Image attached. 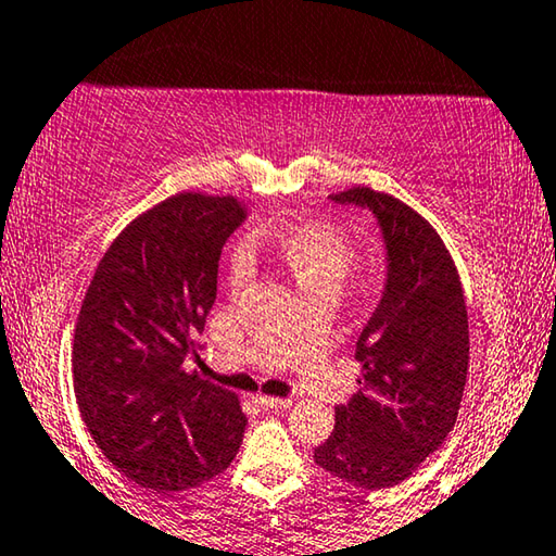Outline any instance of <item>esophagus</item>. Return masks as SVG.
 I'll list each match as a JSON object with an SVG mask.
<instances>
[{"label":"esophagus","mask_w":556,"mask_h":556,"mask_svg":"<svg viewBox=\"0 0 556 556\" xmlns=\"http://www.w3.org/2000/svg\"><path fill=\"white\" fill-rule=\"evenodd\" d=\"M256 403H260L262 408H271V410H281L292 405L289 397H269V395H256Z\"/></svg>","instance_id":"obj_1"}]
</instances>
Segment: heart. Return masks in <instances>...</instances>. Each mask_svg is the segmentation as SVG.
I'll return each mask as SVG.
<instances>
[{
	"label": "heart",
	"mask_w": 556,
	"mask_h": 556,
	"mask_svg": "<svg viewBox=\"0 0 556 556\" xmlns=\"http://www.w3.org/2000/svg\"><path fill=\"white\" fill-rule=\"evenodd\" d=\"M275 249L304 292L319 287H342L357 262L355 239L330 222H302L279 231ZM254 262L244 241H237L226 256V281L241 289L252 281Z\"/></svg>",
	"instance_id": "heart-1"
}]
</instances>
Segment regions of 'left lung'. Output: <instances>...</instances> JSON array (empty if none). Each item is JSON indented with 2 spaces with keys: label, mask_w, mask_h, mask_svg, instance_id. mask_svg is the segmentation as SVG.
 Listing matches in <instances>:
<instances>
[{
  "label": "left lung",
  "mask_w": 556,
  "mask_h": 556,
  "mask_svg": "<svg viewBox=\"0 0 556 556\" xmlns=\"http://www.w3.org/2000/svg\"><path fill=\"white\" fill-rule=\"evenodd\" d=\"M378 216L388 281L357 340L359 390L334 408L315 464L359 489L403 483L456 426L468 375V315L460 279L438 231L416 208L367 186L332 193Z\"/></svg>",
  "instance_id": "left-lung-1"
}]
</instances>
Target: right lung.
Segmentation results:
<instances>
[{
  "mask_svg": "<svg viewBox=\"0 0 556 556\" xmlns=\"http://www.w3.org/2000/svg\"><path fill=\"white\" fill-rule=\"evenodd\" d=\"M244 222L231 197L184 191L125 226L85 292L73 340L77 408L130 481L176 494L224 473L244 438L239 395L199 370L222 247Z\"/></svg>",
  "mask_w": 556,
  "mask_h": 556,
  "instance_id": "obj_1",
  "label": "right lung"
}]
</instances>
